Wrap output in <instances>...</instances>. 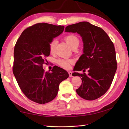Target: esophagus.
Returning a JSON list of instances; mask_svg holds the SVG:
<instances>
[{
	"label": "esophagus",
	"mask_w": 129,
	"mask_h": 129,
	"mask_svg": "<svg viewBox=\"0 0 129 129\" xmlns=\"http://www.w3.org/2000/svg\"><path fill=\"white\" fill-rule=\"evenodd\" d=\"M68 74H69V77H73V73L72 72H68Z\"/></svg>",
	"instance_id": "1"
}]
</instances>
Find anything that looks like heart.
I'll return each mask as SVG.
<instances>
[{
    "instance_id": "heart-1",
    "label": "heart",
    "mask_w": 129,
    "mask_h": 129,
    "mask_svg": "<svg viewBox=\"0 0 129 129\" xmlns=\"http://www.w3.org/2000/svg\"><path fill=\"white\" fill-rule=\"evenodd\" d=\"M65 40L67 43L70 45V46L72 49H73L75 46H78L79 44V40L78 38L76 35L74 34L68 35L65 37ZM57 44V40L56 39H53L51 41L49 44V50L51 53H53L55 51V49ZM74 62V60L72 59H59L56 61L57 64L64 69H68Z\"/></svg>"
}]
</instances>
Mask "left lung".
Returning <instances> with one entry per match:
<instances>
[{"instance_id": "1", "label": "left lung", "mask_w": 129, "mask_h": 129, "mask_svg": "<svg viewBox=\"0 0 129 129\" xmlns=\"http://www.w3.org/2000/svg\"><path fill=\"white\" fill-rule=\"evenodd\" d=\"M65 31L77 33L84 43L83 54L76 62L75 70L89 74L74 73L81 78L82 83L76 90L87 100H94L105 94L110 88L117 69L113 43L105 31L87 21L67 26ZM74 67V68H75Z\"/></svg>"}]
</instances>
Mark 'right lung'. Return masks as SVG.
<instances>
[{
    "label": "right lung",
    "mask_w": 129,
    "mask_h": 129,
    "mask_svg": "<svg viewBox=\"0 0 129 129\" xmlns=\"http://www.w3.org/2000/svg\"><path fill=\"white\" fill-rule=\"evenodd\" d=\"M64 26L45 23L25 29L14 50L13 72L23 94L38 104L48 103L56 96L60 83L69 77L67 71L54 67L51 72L43 68L49 56V44L61 34Z\"/></svg>",
    "instance_id": "1"
}]
</instances>
